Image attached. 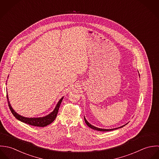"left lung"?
Masks as SVG:
<instances>
[{"label":"left lung","mask_w":159,"mask_h":159,"mask_svg":"<svg viewBox=\"0 0 159 159\" xmlns=\"http://www.w3.org/2000/svg\"><path fill=\"white\" fill-rule=\"evenodd\" d=\"M84 120H85V122L86 124H87L89 127H90V128H92V129H95V130L101 131H112V130H114V129H117V128H122V127L125 126V125H123V126H122V127H119V128H113V129H102V128H97V127H94V126L90 124H89V123L87 122V120L85 119V117H84Z\"/></svg>","instance_id":"obj_1"}]
</instances>
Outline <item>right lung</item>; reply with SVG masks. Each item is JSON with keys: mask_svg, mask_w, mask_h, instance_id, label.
<instances>
[{"mask_svg": "<svg viewBox=\"0 0 159 159\" xmlns=\"http://www.w3.org/2000/svg\"><path fill=\"white\" fill-rule=\"evenodd\" d=\"M7 98L8 100V106L9 108L12 113V114L15 117L16 119H17L18 120H20L21 122H23L24 123H26L27 124L31 125L32 126H36V127H45L49 124H50L51 123H52L55 119H56V117L57 116L58 110H59V107L60 106V104L62 102V100L63 99V97L59 101V102H58L57 106L55 107L54 111L51 112L50 114L47 115L45 117H39V118H27V117H23L19 114H18L16 112H15V111L12 109L11 106L10 104V102L8 101V95H7Z\"/></svg>", "mask_w": 159, "mask_h": 159, "instance_id": "obj_1", "label": "right lung"}]
</instances>
